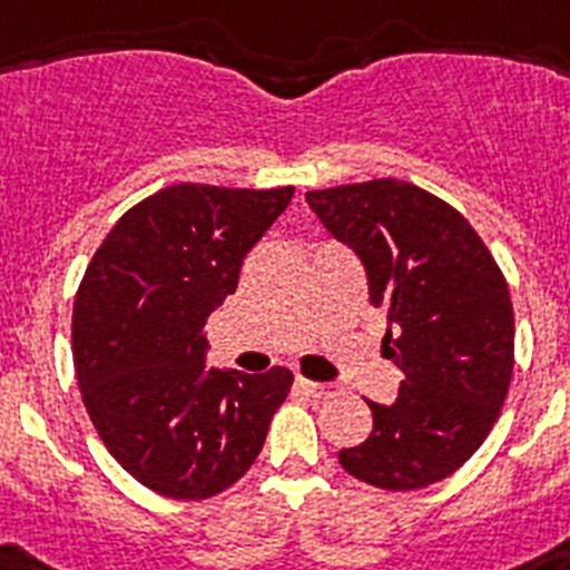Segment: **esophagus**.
<instances>
[{"instance_id": "obj_1", "label": "esophagus", "mask_w": 570, "mask_h": 570, "mask_svg": "<svg viewBox=\"0 0 570 570\" xmlns=\"http://www.w3.org/2000/svg\"><path fill=\"white\" fill-rule=\"evenodd\" d=\"M298 387L306 390L309 395H315V399H333V395H338V387H335V384H321V381L309 379H298Z\"/></svg>"}]
</instances>
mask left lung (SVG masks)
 Listing matches in <instances>:
<instances>
[{"label": "left lung", "instance_id": "obj_1", "mask_svg": "<svg viewBox=\"0 0 570 570\" xmlns=\"http://www.w3.org/2000/svg\"><path fill=\"white\" fill-rule=\"evenodd\" d=\"M306 203L364 264L370 304L387 306L381 346L404 373L393 404L367 402L373 433L341 450V468L381 491L442 482L488 439L511 387L508 281L476 229L413 183H350Z\"/></svg>", "mask_w": 570, "mask_h": 570}]
</instances>
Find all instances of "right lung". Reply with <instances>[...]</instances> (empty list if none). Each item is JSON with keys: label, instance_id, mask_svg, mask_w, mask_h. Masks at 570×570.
Returning <instances> with one entry per match:
<instances>
[{"label": "right lung", "instance_id": "obj_1", "mask_svg": "<svg viewBox=\"0 0 570 570\" xmlns=\"http://www.w3.org/2000/svg\"><path fill=\"white\" fill-rule=\"evenodd\" d=\"M292 195L177 183L131 206L94 252L73 298V370L102 444L148 491H226L289 395L286 367H206L203 326Z\"/></svg>", "mask_w": 570, "mask_h": 570}]
</instances>
